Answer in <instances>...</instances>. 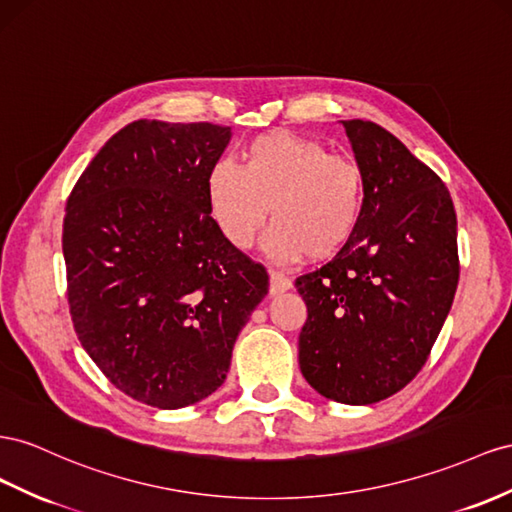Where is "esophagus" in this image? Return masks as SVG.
<instances>
[{"label": "esophagus", "mask_w": 512, "mask_h": 512, "mask_svg": "<svg viewBox=\"0 0 512 512\" xmlns=\"http://www.w3.org/2000/svg\"><path fill=\"white\" fill-rule=\"evenodd\" d=\"M290 286H293V282H290L284 273H278V271H271L269 273V290H271V295L286 293Z\"/></svg>", "instance_id": "esophagus-1"}]
</instances>
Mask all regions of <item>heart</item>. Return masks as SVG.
<instances>
[{
	"label": "heart",
	"mask_w": 512,
	"mask_h": 512,
	"mask_svg": "<svg viewBox=\"0 0 512 512\" xmlns=\"http://www.w3.org/2000/svg\"><path fill=\"white\" fill-rule=\"evenodd\" d=\"M206 206L234 250H250L267 222V252L278 260L336 256L351 241L364 206V176L353 159L284 131L258 135L241 165L217 161L204 181Z\"/></svg>",
	"instance_id": "1"
}]
</instances>
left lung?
<instances>
[{"label":"left lung","instance_id":"8db88e82","mask_svg":"<svg viewBox=\"0 0 512 512\" xmlns=\"http://www.w3.org/2000/svg\"><path fill=\"white\" fill-rule=\"evenodd\" d=\"M364 176L351 241L295 286L308 306L301 375L321 396L372 405L426 364L459 284L457 213L441 178L390 131L342 120Z\"/></svg>","mask_w":512,"mask_h":512}]
</instances>
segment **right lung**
Masks as SVG:
<instances>
[{"instance_id": "obj_1", "label": "right lung", "mask_w": 512, "mask_h": 512, "mask_svg": "<svg viewBox=\"0 0 512 512\" xmlns=\"http://www.w3.org/2000/svg\"><path fill=\"white\" fill-rule=\"evenodd\" d=\"M211 122L135 120L66 202L62 252L81 347L120 392L181 409L224 383L269 293L265 267L219 234L206 174L230 142Z\"/></svg>"}]
</instances>
